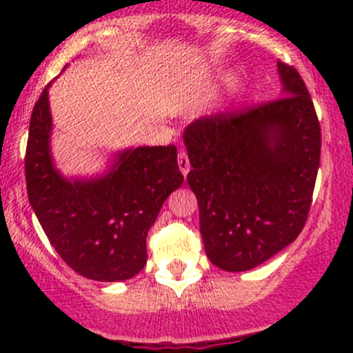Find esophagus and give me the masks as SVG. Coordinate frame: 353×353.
Returning <instances> with one entry per match:
<instances>
[{"mask_svg": "<svg viewBox=\"0 0 353 353\" xmlns=\"http://www.w3.org/2000/svg\"><path fill=\"white\" fill-rule=\"evenodd\" d=\"M177 165H179L181 174H183V176H188V172H190L191 169V163L186 152H179V155H177Z\"/></svg>", "mask_w": 353, "mask_h": 353, "instance_id": "esophagus-1", "label": "esophagus"}]
</instances>
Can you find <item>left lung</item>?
I'll use <instances>...</instances> for the list:
<instances>
[{
	"mask_svg": "<svg viewBox=\"0 0 353 353\" xmlns=\"http://www.w3.org/2000/svg\"><path fill=\"white\" fill-rule=\"evenodd\" d=\"M280 99L199 117L184 130L210 261L248 272L301 234L319 169L321 128L304 80L279 61Z\"/></svg>",
	"mask_w": 353,
	"mask_h": 353,
	"instance_id": "obj_1",
	"label": "left lung"
}]
</instances>
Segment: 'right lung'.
Returning <instances> with one entry per match:
<instances>
[{
  "instance_id": "add662e5",
  "label": "right lung",
  "mask_w": 353,
  "mask_h": 353,
  "mask_svg": "<svg viewBox=\"0 0 353 353\" xmlns=\"http://www.w3.org/2000/svg\"><path fill=\"white\" fill-rule=\"evenodd\" d=\"M49 87L32 110L25 179L32 210L63 261L81 276L121 282L147 265V234L163 201L184 183L177 148L137 147L95 177H65L51 155Z\"/></svg>"
}]
</instances>
